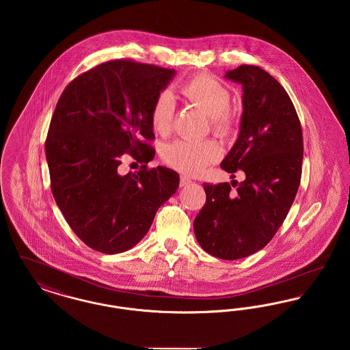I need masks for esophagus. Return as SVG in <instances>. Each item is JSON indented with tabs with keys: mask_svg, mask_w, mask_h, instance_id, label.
<instances>
[{
	"mask_svg": "<svg viewBox=\"0 0 350 350\" xmlns=\"http://www.w3.org/2000/svg\"><path fill=\"white\" fill-rule=\"evenodd\" d=\"M189 183H191V180L190 178H187L186 176H181L180 177V186L183 187V186H186V185H189Z\"/></svg>",
	"mask_w": 350,
	"mask_h": 350,
	"instance_id": "34e87169",
	"label": "esophagus"
}]
</instances>
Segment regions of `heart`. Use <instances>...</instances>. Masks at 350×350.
<instances>
[{
  "mask_svg": "<svg viewBox=\"0 0 350 350\" xmlns=\"http://www.w3.org/2000/svg\"><path fill=\"white\" fill-rule=\"evenodd\" d=\"M180 93L189 102L210 116L211 130L219 136L232 133L233 118L230 113L231 94L228 89L208 75H197L180 86ZM176 116V100L170 92L164 90L156 96L150 107V124L154 133L169 135ZM220 156L213 140L191 142L176 140L167 144L163 157L167 165L189 176L200 174L215 163Z\"/></svg>",
  "mask_w": 350,
  "mask_h": 350,
  "instance_id": "heart-1",
  "label": "heart"
}]
</instances>
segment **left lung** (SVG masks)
<instances>
[{
  "mask_svg": "<svg viewBox=\"0 0 350 350\" xmlns=\"http://www.w3.org/2000/svg\"><path fill=\"white\" fill-rule=\"evenodd\" d=\"M226 77L243 85L244 111L239 139L220 167L233 178L243 170L245 180L203 183L206 203L194 233L211 256L237 260L262 250L287 217L301 177L303 133L293 100L267 70L245 64Z\"/></svg>",
  "mask_w": 350,
  "mask_h": 350,
  "instance_id": "1",
  "label": "left lung"
}]
</instances>
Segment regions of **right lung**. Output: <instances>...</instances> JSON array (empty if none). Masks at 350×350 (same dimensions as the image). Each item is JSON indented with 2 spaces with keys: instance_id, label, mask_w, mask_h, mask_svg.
<instances>
[{
  "instance_id": "1",
  "label": "right lung",
  "mask_w": 350,
  "mask_h": 350,
  "mask_svg": "<svg viewBox=\"0 0 350 350\" xmlns=\"http://www.w3.org/2000/svg\"><path fill=\"white\" fill-rule=\"evenodd\" d=\"M174 69L130 59L102 63L68 83L46 139L51 190L83 243L114 254L148 232L159 207L178 189L169 167H147L154 153L150 107ZM129 152L144 165L120 176Z\"/></svg>"
}]
</instances>
